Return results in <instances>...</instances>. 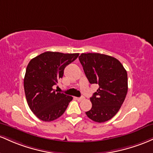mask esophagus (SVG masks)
I'll return each instance as SVG.
<instances>
[{"label":"esophagus","instance_id":"34e87169","mask_svg":"<svg viewBox=\"0 0 153 153\" xmlns=\"http://www.w3.org/2000/svg\"><path fill=\"white\" fill-rule=\"evenodd\" d=\"M76 99L77 100H78V101H82V100H83L84 99H85V97H76Z\"/></svg>","mask_w":153,"mask_h":153}]
</instances>
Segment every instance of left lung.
<instances>
[{
    "instance_id": "1",
    "label": "left lung",
    "mask_w": 153,
    "mask_h": 153,
    "mask_svg": "<svg viewBox=\"0 0 153 153\" xmlns=\"http://www.w3.org/2000/svg\"><path fill=\"white\" fill-rule=\"evenodd\" d=\"M79 60L89 82L99 85L90 97L92 108L86 114L95 122L108 121L117 114L127 94V72L118 60L107 55L82 53Z\"/></svg>"
}]
</instances>
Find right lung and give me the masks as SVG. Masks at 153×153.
Masks as SVG:
<instances>
[{
    "mask_svg": "<svg viewBox=\"0 0 153 153\" xmlns=\"http://www.w3.org/2000/svg\"><path fill=\"white\" fill-rule=\"evenodd\" d=\"M79 53L48 51L32 58L27 65L24 87L27 103L39 119L51 121L62 116L73 99L53 88L63 77L66 66Z\"/></svg>",
    "mask_w": 153,
    "mask_h": 153,
    "instance_id": "obj_1",
    "label": "right lung"
}]
</instances>
